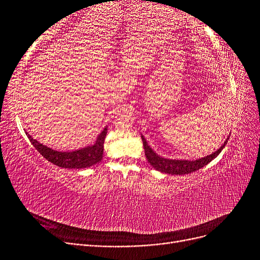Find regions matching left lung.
<instances>
[{
    "label": "left lung",
    "instance_id": "1",
    "mask_svg": "<svg viewBox=\"0 0 260 260\" xmlns=\"http://www.w3.org/2000/svg\"><path fill=\"white\" fill-rule=\"evenodd\" d=\"M141 138H142L143 141V147H144V152L145 156L147 158V161L149 162L151 166L158 170L160 172H165V174L168 175H186V174H191V172H194L196 170H199L203 168L204 166H206L208 162H210L212 159L216 158V157L220 154V152L222 151L225 144L228 143V140H229V137L226 138L225 142L222 144V146L218 148L216 152H214L210 155H207L205 157H202V158L195 159V160H188V159H169V158H165V157L159 156L158 154H156L153 149L151 148L146 142L145 138L141 135Z\"/></svg>",
    "mask_w": 260,
    "mask_h": 260
}]
</instances>
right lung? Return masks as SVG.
Here are the masks:
<instances>
[{
	"label": "right lung",
	"instance_id": "obj_1",
	"mask_svg": "<svg viewBox=\"0 0 260 260\" xmlns=\"http://www.w3.org/2000/svg\"><path fill=\"white\" fill-rule=\"evenodd\" d=\"M107 127L103 129L98 136L95 143L90 146L82 147L72 152H59L55 151L48 147L46 145L41 144L35 140L32 137L26 132L27 137L29 138L30 142L36 147L37 151L40 153L45 159L50 162L56 165L61 168L69 169H80V168H89L93 165L99 164L103 158L104 151V141L106 138Z\"/></svg>",
	"mask_w": 260,
	"mask_h": 260
}]
</instances>
